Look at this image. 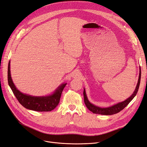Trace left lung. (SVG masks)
I'll return each instance as SVG.
<instances>
[{
    "instance_id": "left-lung-1",
    "label": "left lung",
    "mask_w": 147,
    "mask_h": 147,
    "mask_svg": "<svg viewBox=\"0 0 147 147\" xmlns=\"http://www.w3.org/2000/svg\"><path fill=\"white\" fill-rule=\"evenodd\" d=\"M140 78H141V70H140V72H139L138 83L137 84V86H136V89L134 90L133 94L131 95L129 98H128L127 99L123 101V102L115 104L112 106H111V107L100 108V107H98V106H95L89 102V101L88 99L87 95H86V94L85 89H84L83 95H84V103H85L86 106L88 109L94 114H102V115H113V114H117V113H119L120 111L126 107V106L134 98V97L136 95V94H137L138 91L139 90V85H140Z\"/></svg>"
}]
</instances>
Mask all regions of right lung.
<instances>
[{
  "mask_svg": "<svg viewBox=\"0 0 147 147\" xmlns=\"http://www.w3.org/2000/svg\"><path fill=\"white\" fill-rule=\"evenodd\" d=\"M8 82L15 97L24 108L39 112L51 111L56 108L59 102L63 90L67 84H61L52 94L47 96L35 97L24 94L20 92L13 82L10 73V62L8 63Z\"/></svg>",
  "mask_w": 147,
  "mask_h": 147,
  "instance_id": "add662e5",
  "label": "right lung"
}]
</instances>
